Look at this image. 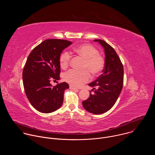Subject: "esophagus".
Segmentation results:
<instances>
[{
	"label": "esophagus",
	"instance_id": "1",
	"mask_svg": "<svg viewBox=\"0 0 155 155\" xmlns=\"http://www.w3.org/2000/svg\"><path fill=\"white\" fill-rule=\"evenodd\" d=\"M69 87H70L71 90H78V89H77V87H75L74 86H72V85H70Z\"/></svg>",
	"mask_w": 155,
	"mask_h": 155
}]
</instances>
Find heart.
<instances>
[{"label": "heart", "instance_id": "heart-1", "mask_svg": "<svg viewBox=\"0 0 155 155\" xmlns=\"http://www.w3.org/2000/svg\"><path fill=\"white\" fill-rule=\"evenodd\" d=\"M74 51L78 56L84 59L82 72L71 70L64 74V80L72 86H81L87 83L93 76L99 75L104 70L105 59L99 53V50L90 44H82L74 48ZM71 62L69 53L64 51L59 57V63L62 68L68 67Z\"/></svg>", "mask_w": 155, "mask_h": 155}]
</instances>
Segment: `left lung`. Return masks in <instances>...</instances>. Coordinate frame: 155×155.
<instances>
[{"instance_id": "obj_1", "label": "left lung", "mask_w": 155, "mask_h": 155, "mask_svg": "<svg viewBox=\"0 0 155 155\" xmlns=\"http://www.w3.org/2000/svg\"><path fill=\"white\" fill-rule=\"evenodd\" d=\"M99 42L105 53V66L103 74L94 81L88 84L93 87L89 98L82 102L84 108L90 113L99 115L111 108L118 99L123 85V66L115 50L99 39Z\"/></svg>"}]
</instances>
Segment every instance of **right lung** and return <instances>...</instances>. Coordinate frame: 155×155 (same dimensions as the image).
Segmentation results:
<instances>
[{
    "label": "right lung",
    "instance_id": "obj_1",
    "mask_svg": "<svg viewBox=\"0 0 155 155\" xmlns=\"http://www.w3.org/2000/svg\"><path fill=\"white\" fill-rule=\"evenodd\" d=\"M71 44L65 40L48 39L34 48L28 58L23 71L25 91L31 105L40 112L51 113L62 105L68 83L53 86L50 81L60 79L59 57Z\"/></svg>",
    "mask_w": 155,
    "mask_h": 155
}]
</instances>
